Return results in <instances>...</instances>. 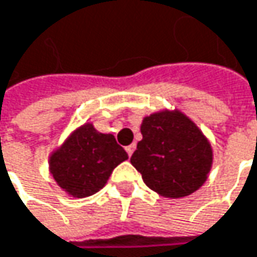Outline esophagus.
Instances as JSON below:
<instances>
[{
    "instance_id": "obj_1",
    "label": "esophagus",
    "mask_w": 257,
    "mask_h": 257,
    "mask_svg": "<svg viewBox=\"0 0 257 257\" xmlns=\"http://www.w3.org/2000/svg\"><path fill=\"white\" fill-rule=\"evenodd\" d=\"M135 149H136V145H135V144H133V145H128V146L125 148V151H127V154H128L130 157H132V154L135 152Z\"/></svg>"
}]
</instances>
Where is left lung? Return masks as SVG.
I'll return each mask as SVG.
<instances>
[{"label":"left lung","mask_w":257,"mask_h":257,"mask_svg":"<svg viewBox=\"0 0 257 257\" xmlns=\"http://www.w3.org/2000/svg\"><path fill=\"white\" fill-rule=\"evenodd\" d=\"M142 141L130 161L148 188L166 198H182L207 180L213 149L197 124L180 111L145 116Z\"/></svg>","instance_id":"8db88e82"}]
</instances>
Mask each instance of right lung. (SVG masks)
<instances>
[{
	"instance_id": "1",
	"label": "right lung",
	"mask_w": 257,
	"mask_h": 257,
	"mask_svg": "<svg viewBox=\"0 0 257 257\" xmlns=\"http://www.w3.org/2000/svg\"><path fill=\"white\" fill-rule=\"evenodd\" d=\"M128 158L112 135L100 133L91 122L74 130L48 160L56 183L75 198L100 191L112 170Z\"/></svg>"
}]
</instances>
